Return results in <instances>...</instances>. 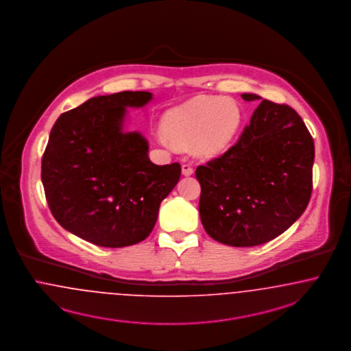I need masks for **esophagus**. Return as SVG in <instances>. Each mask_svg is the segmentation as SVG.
<instances>
[{
    "label": "esophagus",
    "instance_id": "esophagus-1",
    "mask_svg": "<svg viewBox=\"0 0 351 351\" xmlns=\"http://www.w3.org/2000/svg\"><path fill=\"white\" fill-rule=\"evenodd\" d=\"M182 172L184 176H191L193 173V169L189 163H184L182 166Z\"/></svg>",
    "mask_w": 351,
    "mask_h": 351
}]
</instances>
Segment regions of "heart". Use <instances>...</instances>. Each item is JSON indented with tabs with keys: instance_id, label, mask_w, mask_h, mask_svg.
Here are the masks:
<instances>
[{
	"instance_id": "b5f03b06",
	"label": "heart",
	"mask_w": 351,
	"mask_h": 351,
	"mask_svg": "<svg viewBox=\"0 0 351 351\" xmlns=\"http://www.w3.org/2000/svg\"><path fill=\"white\" fill-rule=\"evenodd\" d=\"M241 111L237 101L221 97H196L169 110L163 117L165 143L173 141L186 146L199 158H215L234 142L241 125Z\"/></svg>"
}]
</instances>
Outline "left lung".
Listing matches in <instances>:
<instances>
[{"label":"left lung","instance_id":"left-lung-1","mask_svg":"<svg viewBox=\"0 0 351 351\" xmlns=\"http://www.w3.org/2000/svg\"><path fill=\"white\" fill-rule=\"evenodd\" d=\"M241 98L263 99L256 94ZM313 159V138L302 117L286 104L264 99L238 142L197 167L205 231L232 247L280 237L308 205Z\"/></svg>","mask_w":351,"mask_h":351}]
</instances>
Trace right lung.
Listing matches in <instances>:
<instances>
[{
  "instance_id": "obj_1",
  "label": "right lung",
  "mask_w": 351,
  "mask_h": 351,
  "mask_svg": "<svg viewBox=\"0 0 351 351\" xmlns=\"http://www.w3.org/2000/svg\"><path fill=\"white\" fill-rule=\"evenodd\" d=\"M153 99L121 91L88 99L62 113L43 154L42 182L55 219L99 247L120 248L147 238L160 202L180 179L179 163L156 166L138 132H124L126 107Z\"/></svg>"
}]
</instances>
